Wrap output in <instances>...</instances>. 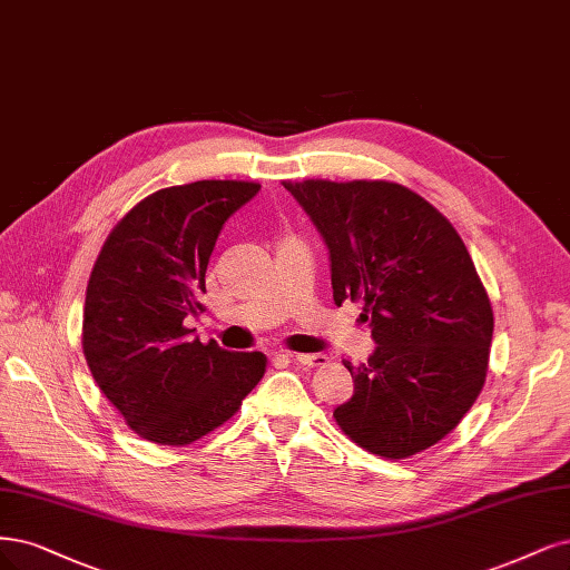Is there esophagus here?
<instances>
[{"label": "esophagus", "instance_id": "34e87169", "mask_svg": "<svg viewBox=\"0 0 570 570\" xmlns=\"http://www.w3.org/2000/svg\"><path fill=\"white\" fill-rule=\"evenodd\" d=\"M289 358L294 363L306 365V367H323V365H327L325 353H289Z\"/></svg>", "mask_w": 570, "mask_h": 570}]
</instances>
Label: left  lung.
<instances>
[{
	"instance_id": "8db88e82",
	"label": "left lung",
	"mask_w": 570,
	"mask_h": 570,
	"mask_svg": "<svg viewBox=\"0 0 570 570\" xmlns=\"http://www.w3.org/2000/svg\"><path fill=\"white\" fill-rule=\"evenodd\" d=\"M330 249L332 297L363 302L377 348L353 367L335 415L367 453L405 460L439 443L479 399L493 306L443 214L394 181H283Z\"/></svg>"
}]
</instances>
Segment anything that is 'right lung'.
I'll use <instances>...</instances> for the list:
<instances>
[{"mask_svg":"<svg viewBox=\"0 0 570 570\" xmlns=\"http://www.w3.org/2000/svg\"><path fill=\"white\" fill-rule=\"evenodd\" d=\"M257 181L160 188L112 226L91 268L82 351L104 396L134 434L188 445L228 422L266 372L262 351L193 340L219 230L259 193Z\"/></svg>","mask_w":570,"mask_h":570,"instance_id":"right-lung-1","label":"right lung"}]
</instances>
